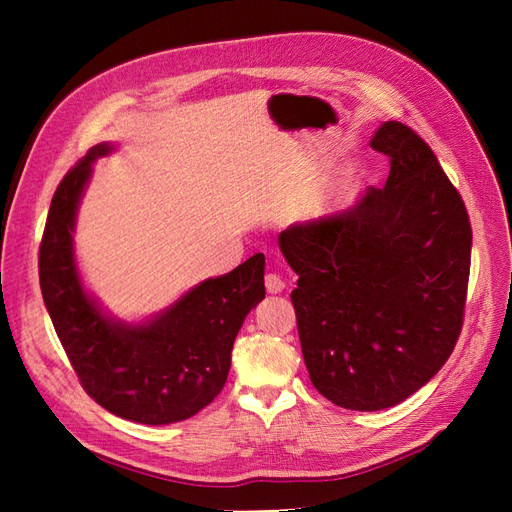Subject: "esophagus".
Returning <instances> with one entry per match:
<instances>
[{
    "instance_id": "34e87169",
    "label": "esophagus",
    "mask_w": 512,
    "mask_h": 512,
    "mask_svg": "<svg viewBox=\"0 0 512 512\" xmlns=\"http://www.w3.org/2000/svg\"><path fill=\"white\" fill-rule=\"evenodd\" d=\"M265 288H267L269 294H280L286 288V284H284V280L277 273H267Z\"/></svg>"
}]
</instances>
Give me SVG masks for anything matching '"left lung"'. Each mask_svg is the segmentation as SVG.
<instances>
[{
  "instance_id": "left-lung-1",
  "label": "left lung",
  "mask_w": 512,
  "mask_h": 512,
  "mask_svg": "<svg viewBox=\"0 0 512 512\" xmlns=\"http://www.w3.org/2000/svg\"><path fill=\"white\" fill-rule=\"evenodd\" d=\"M369 145L389 156L384 188L280 232L299 275L290 301L309 378L335 406L361 412L397 406L451 356L472 252L463 198L423 138L386 121Z\"/></svg>"
}]
</instances>
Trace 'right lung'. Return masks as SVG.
Segmentation results:
<instances>
[{
  "label": "right lung",
  "instance_id": "1",
  "mask_svg": "<svg viewBox=\"0 0 512 512\" xmlns=\"http://www.w3.org/2000/svg\"><path fill=\"white\" fill-rule=\"evenodd\" d=\"M100 143L57 185L38 254L42 299L87 395L126 421L168 425L209 406L224 389L230 352L250 309L265 299V256L211 277L145 324L100 312L76 271L72 230Z\"/></svg>",
  "mask_w": 512,
  "mask_h": 512
}]
</instances>
